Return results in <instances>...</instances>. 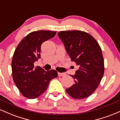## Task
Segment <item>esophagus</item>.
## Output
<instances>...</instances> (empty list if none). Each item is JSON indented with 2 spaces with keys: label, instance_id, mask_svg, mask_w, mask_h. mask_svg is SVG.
<instances>
[{
  "label": "esophagus",
  "instance_id": "esophagus-1",
  "mask_svg": "<svg viewBox=\"0 0 120 120\" xmlns=\"http://www.w3.org/2000/svg\"><path fill=\"white\" fill-rule=\"evenodd\" d=\"M65 75V74L64 73H60L58 72V75L59 77H61V76H64V75Z\"/></svg>",
  "mask_w": 120,
  "mask_h": 120
}]
</instances>
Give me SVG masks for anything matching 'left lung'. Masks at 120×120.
Wrapping results in <instances>:
<instances>
[{
	"instance_id": "8db88e82",
	"label": "left lung",
	"mask_w": 120,
	"mask_h": 120,
	"mask_svg": "<svg viewBox=\"0 0 120 120\" xmlns=\"http://www.w3.org/2000/svg\"><path fill=\"white\" fill-rule=\"evenodd\" d=\"M57 35L71 61L79 66L75 75H71L74 83L66 92L74 99L89 97L97 89L104 75V59L99 45L85 31H61Z\"/></svg>"
}]
</instances>
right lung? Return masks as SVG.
<instances>
[{"label": "right lung", "mask_w": 120, "mask_h": 120, "mask_svg": "<svg viewBox=\"0 0 120 120\" xmlns=\"http://www.w3.org/2000/svg\"><path fill=\"white\" fill-rule=\"evenodd\" d=\"M56 31L39 30L33 31L24 38L15 49L12 60V77L15 85L23 96L30 99L43 94L57 72L51 69L45 71L34 67V62L41 57V45L53 38Z\"/></svg>", "instance_id": "right-lung-1"}]
</instances>
